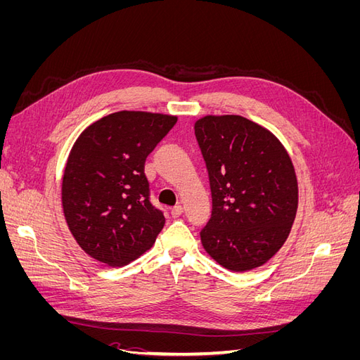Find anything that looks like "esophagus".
I'll return each mask as SVG.
<instances>
[{"label": "esophagus", "instance_id": "obj_1", "mask_svg": "<svg viewBox=\"0 0 360 360\" xmlns=\"http://www.w3.org/2000/svg\"><path fill=\"white\" fill-rule=\"evenodd\" d=\"M181 213H183V207L180 204L176 205V207H172V209H171V216L172 217H179V216H181Z\"/></svg>", "mask_w": 360, "mask_h": 360}]
</instances>
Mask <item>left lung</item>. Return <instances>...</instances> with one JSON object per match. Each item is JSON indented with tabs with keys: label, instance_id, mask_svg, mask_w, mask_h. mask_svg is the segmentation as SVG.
<instances>
[{
	"label": "left lung",
	"instance_id": "8db88e82",
	"mask_svg": "<svg viewBox=\"0 0 360 360\" xmlns=\"http://www.w3.org/2000/svg\"><path fill=\"white\" fill-rule=\"evenodd\" d=\"M209 172L212 216L201 242L233 271L263 266L284 245L297 212V179L279 139L240 115L195 123Z\"/></svg>",
	"mask_w": 360,
	"mask_h": 360
}]
</instances>
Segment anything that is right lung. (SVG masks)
Returning a JSON list of instances; mask_svg holds the SVG:
<instances>
[{
	"mask_svg": "<svg viewBox=\"0 0 360 360\" xmlns=\"http://www.w3.org/2000/svg\"><path fill=\"white\" fill-rule=\"evenodd\" d=\"M177 117L120 111L86 127L70 151L61 200L75 240L94 259L118 267L155 243L165 225L150 201L147 156Z\"/></svg>",
	"mask_w": 360,
	"mask_h": 360,
	"instance_id": "obj_1",
	"label": "right lung"
}]
</instances>
